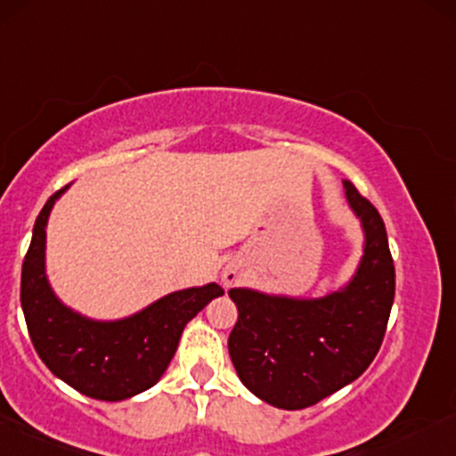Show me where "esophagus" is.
Masks as SVG:
<instances>
[{
	"label": "esophagus",
	"mask_w": 456,
	"mask_h": 456,
	"mask_svg": "<svg viewBox=\"0 0 456 456\" xmlns=\"http://www.w3.org/2000/svg\"><path fill=\"white\" fill-rule=\"evenodd\" d=\"M244 272L242 267L235 265V263H227V265L223 267V273H221V281L224 287H233V284H238L240 281H242Z\"/></svg>",
	"instance_id": "obj_1"
}]
</instances>
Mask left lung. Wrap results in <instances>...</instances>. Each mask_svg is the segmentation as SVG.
Here are the masks:
<instances>
[{
  "label": "left lung",
  "instance_id": "8db88e82",
  "mask_svg": "<svg viewBox=\"0 0 456 456\" xmlns=\"http://www.w3.org/2000/svg\"><path fill=\"white\" fill-rule=\"evenodd\" d=\"M344 193L365 233L363 256L346 287L318 299L229 290L238 305L227 344L235 371L248 391L276 408H308L350 385L385 339L395 297L385 221L350 180Z\"/></svg>",
  "mask_w": 456,
  "mask_h": 456
}]
</instances>
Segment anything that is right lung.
<instances>
[{
    "instance_id": "obj_1",
    "label": "right lung",
    "mask_w": 456,
    "mask_h": 456,
    "mask_svg": "<svg viewBox=\"0 0 456 456\" xmlns=\"http://www.w3.org/2000/svg\"><path fill=\"white\" fill-rule=\"evenodd\" d=\"M68 186L48 197L36 218L20 273V305L36 353L54 376L86 397L120 402L157 385L186 322L224 290L216 282L175 290L120 321H91L69 310L53 293L44 265L48 214Z\"/></svg>"
}]
</instances>
